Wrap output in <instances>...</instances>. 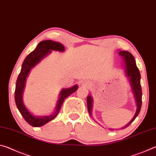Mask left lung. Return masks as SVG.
Segmentation results:
<instances>
[{"label":"left lung","mask_w":156,"mask_h":156,"mask_svg":"<svg viewBox=\"0 0 156 156\" xmlns=\"http://www.w3.org/2000/svg\"><path fill=\"white\" fill-rule=\"evenodd\" d=\"M119 55L124 60L126 75L129 78V82H130L132 91H133L134 97H135L137 105L136 112L135 115H134L133 118H132V120L127 125H125L124 127L120 128L121 129H123L130 125V124L132 122H133V120L136 119V118L139 114L140 111L142 107V89L140 84V73L138 68L137 67L136 60L134 57L133 56V55L130 52L126 51H120ZM87 109L89 113L91 116L93 99H92V97L90 95H89L87 98ZM110 130H114V129H110Z\"/></svg>","instance_id":"left-lung-1"}]
</instances>
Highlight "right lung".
<instances>
[{"label":"right lung","mask_w":156,"mask_h":156,"mask_svg":"<svg viewBox=\"0 0 156 156\" xmlns=\"http://www.w3.org/2000/svg\"><path fill=\"white\" fill-rule=\"evenodd\" d=\"M51 50L58 51H64L65 47L61 43L51 40L41 41L39 43L36 48L31 51L25 59L22 65L20 72L18 76L15 89V102L18 109L20 114L23 115L26 122L34 127H38L45 125L49 121L52 120L58 114L60 108L66 98H67L78 88L77 84L72 87L68 89H62L60 93V98L57 102L56 111L50 115L46 116H34L29 112L25 106L23 101V94L25 86L26 78L30 73V70L34 66H36L41 60L47 56Z\"/></svg>","instance_id":"obj_1"}]
</instances>
